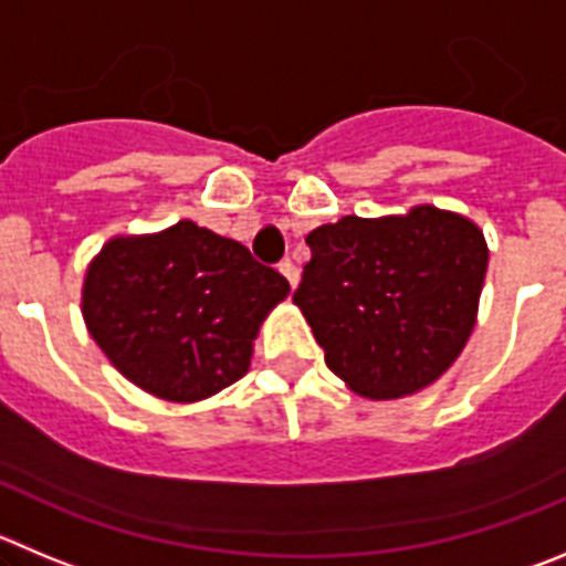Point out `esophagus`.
Returning <instances> with one entry per match:
<instances>
[{"label": "esophagus", "mask_w": 566, "mask_h": 566, "mask_svg": "<svg viewBox=\"0 0 566 566\" xmlns=\"http://www.w3.org/2000/svg\"><path fill=\"white\" fill-rule=\"evenodd\" d=\"M279 273H282V276L290 282V287L295 290V284H298V279H301L298 268H295L293 262H282V265H279Z\"/></svg>", "instance_id": "obj_1"}]
</instances>
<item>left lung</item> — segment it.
Here are the masks:
<instances>
[{"label":"left lung","instance_id":"left-lung-1","mask_svg":"<svg viewBox=\"0 0 566 566\" xmlns=\"http://www.w3.org/2000/svg\"><path fill=\"white\" fill-rule=\"evenodd\" d=\"M293 304L326 366L385 402L436 382L478 324L489 245L478 223L438 206L318 226Z\"/></svg>","mask_w":566,"mask_h":566}]
</instances>
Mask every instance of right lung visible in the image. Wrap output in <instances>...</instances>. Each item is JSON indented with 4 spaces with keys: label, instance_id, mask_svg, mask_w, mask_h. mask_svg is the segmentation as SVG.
<instances>
[{
    "label": "right lung",
    "instance_id": "add662e5",
    "mask_svg": "<svg viewBox=\"0 0 566 566\" xmlns=\"http://www.w3.org/2000/svg\"><path fill=\"white\" fill-rule=\"evenodd\" d=\"M290 284L242 242L192 220L111 237L88 262L81 310L111 366L167 402H200L251 366L259 326Z\"/></svg>",
    "mask_w": 566,
    "mask_h": 566
}]
</instances>
